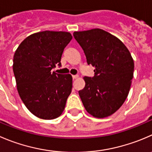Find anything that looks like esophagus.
I'll use <instances>...</instances> for the list:
<instances>
[{"label": "esophagus", "mask_w": 152, "mask_h": 152, "mask_svg": "<svg viewBox=\"0 0 152 152\" xmlns=\"http://www.w3.org/2000/svg\"><path fill=\"white\" fill-rule=\"evenodd\" d=\"M73 76V79H77V78H79V76H78V75H73V76Z\"/></svg>", "instance_id": "1"}]
</instances>
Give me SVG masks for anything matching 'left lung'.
<instances>
[{"instance_id": "1", "label": "left lung", "mask_w": 152, "mask_h": 152, "mask_svg": "<svg viewBox=\"0 0 152 152\" xmlns=\"http://www.w3.org/2000/svg\"><path fill=\"white\" fill-rule=\"evenodd\" d=\"M87 62L95 67L94 77L85 76V86L79 91L85 110L93 117L104 118L115 113L130 91L134 63L119 39L101 29L74 32Z\"/></svg>"}]
</instances>
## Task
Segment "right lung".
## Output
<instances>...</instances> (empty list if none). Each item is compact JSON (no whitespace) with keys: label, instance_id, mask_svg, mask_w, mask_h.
<instances>
[{"label":"right lung","instance_id":"right-lung-1","mask_svg":"<svg viewBox=\"0 0 152 152\" xmlns=\"http://www.w3.org/2000/svg\"><path fill=\"white\" fill-rule=\"evenodd\" d=\"M67 32L43 31L26 37L13 57L17 90L28 110L43 120L59 117L72 91L70 74L52 72L71 41Z\"/></svg>","mask_w":152,"mask_h":152}]
</instances>
